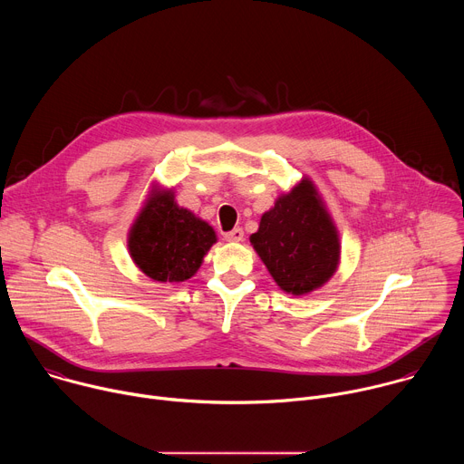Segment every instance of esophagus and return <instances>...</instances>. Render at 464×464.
<instances>
[{
    "label": "esophagus",
    "mask_w": 464,
    "mask_h": 464,
    "mask_svg": "<svg viewBox=\"0 0 464 464\" xmlns=\"http://www.w3.org/2000/svg\"><path fill=\"white\" fill-rule=\"evenodd\" d=\"M224 238H226L227 242H242V238H244V231H242V227H235L233 231L226 233V235H224Z\"/></svg>",
    "instance_id": "obj_1"
}]
</instances>
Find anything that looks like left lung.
Masks as SVG:
<instances>
[{
    "mask_svg": "<svg viewBox=\"0 0 464 464\" xmlns=\"http://www.w3.org/2000/svg\"><path fill=\"white\" fill-rule=\"evenodd\" d=\"M249 240L277 286L294 297L319 290L340 266V231L308 176L277 196Z\"/></svg>",
    "mask_w": 464,
    "mask_h": 464,
    "instance_id": "8db88e82",
    "label": "left lung"
}]
</instances>
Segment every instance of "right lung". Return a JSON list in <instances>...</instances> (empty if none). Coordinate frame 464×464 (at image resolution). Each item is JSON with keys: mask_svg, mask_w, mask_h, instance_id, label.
Instances as JSON below:
<instances>
[{"mask_svg": "<svg viewBox=\"0 0 464 464\" xmlns=\"http://www.w3.org/2000/svg\"><path fill=\"white\" fill-rule=\"evenodd\" d=\"M217 240L213 226L176 204L172 187L154 183L128 229L126 244L131 260L147 277L183 283L200 270Z\"/></svg>", "mask_w": 464, "mask_h": 464, "instance_id": "right-lung-1", "label": "right lung"}]
</instances>
